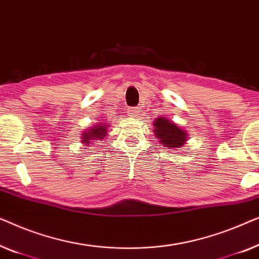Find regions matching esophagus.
I'll list each match as a JSON object with an SVG mask.
<instances>
[{
    "label": "esophagus",
    "instance_id": "esophagus-1",
    "mask_svg": "<svg viewBox=\"0 0 259 259\" xmlns=\"http://www.w3.org/2000/svg\"><path fill=\"white\" fill-rule=\"evenodd\" d=\"M128 114H129V116H131V117L136 118L137 116L140 115V109H137V108H129Z\"/></svg>",
    "mask_w": 259,
    "mask_h": 259
}]
</instances>
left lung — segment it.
I'll list each match as a JSON object with an SVG mask.
<instances>
[{
	"label": "left lung",
	"mask_w": 259,
	"mask_h": 259,
	"mask_svg": "<svg viewBox=\"0 0 259 259\" xmlns=\"http://www.w3.org/2000/svg\"><path fill=\"white\" fill-rule=\"evenodd\" d=\"M154 133L159 140V143L164 145L166 149L182 148L188 140L185 130L163 116L154 122Z\"/></svg>",
	"instance_id": "1"
}]
</instances>
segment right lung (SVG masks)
<instances>
[{
  "instance_id": "obj_1",
  "label": "right lung",
  "mask_w": 259,
  "mask_h": 259,
  "mask_svg": "<svg viewBox=\"0 0 259 259\" xmlns=\"http://www.w3.org/2000/svg\"><path fill=\"white\" fill-rule=\"evenodd\" d=\"M107 135V124L104 123V125H94L92 129L85 131L82 135V143L83 144H89L93 141L97 140H103ZM88 147V145H87Z\"/></svg>"
}]
</instances>
